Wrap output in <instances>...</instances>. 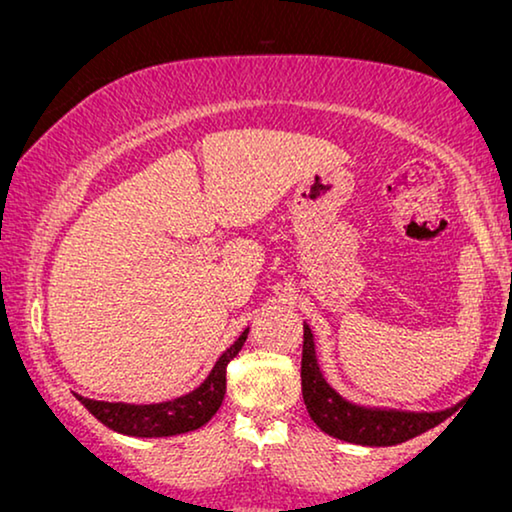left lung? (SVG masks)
<instances>
[{"mask_svg":"<svg viewBox=\"0 0 512 512\" xmlns=\"http://www.w3.org/2000/svg\"><path fill=\"white\" fill-rule=\"evenodd\" d=\"M302 397L309 418L325 434L339 441L358 443V446H397L432 429L443 422L441 413H411L395 409H369L348 402L318 367L314 351V335L305 323V342H302Z\"/></svg>","mask_w":512,"mask_h":512,"instance_id":"8db88e82","label":"left lung"}]
</instances>
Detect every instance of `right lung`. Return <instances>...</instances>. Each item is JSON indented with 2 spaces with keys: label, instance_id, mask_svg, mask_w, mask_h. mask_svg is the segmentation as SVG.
I'll return each instance as SVG.
<instances>
[{
  "label": "right lung",
  "instance_id": "obj_1",
  "mask_svg": "<svg viewBox=\"0 0 512 512\" xmlns=\"http://www.w3.org/2000/svg\"><path fill=\"white\" fill-rule=\"evenodd\" d=\"M249 328L242 332L231 348L221 353V358L214 362L212 372L207 379L191 390L189 395H182L170 402L159 404H124V402H96V399L78 397V402L85 406L92 416L113 429V432L127 436H143V439H154V436H175L184 432H194L203 427L214 413L219 411L221 402L226 395V367L247 339Z\"/></svg>",
  "mask_w": 512,
  "mask_h": 512
}]
</instances>
